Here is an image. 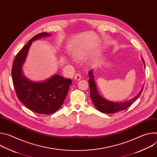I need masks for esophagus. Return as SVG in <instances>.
<instances>
[{
    "label": "esophagus",
    "mask_w": 157,
    "mask_h": 157,
    "mask_svg": "<svg viewBox=\"0 0 157 157\" xmlns=\"http://www.w3.org/2000/svg\"><path fill=\"white\" fill-rule=\"evenodd\" d=\"M74 78L76 81H79L81 79V75L79 74H76Z\"/></svg>",
    "instance_id": "1"
}]
</instances>
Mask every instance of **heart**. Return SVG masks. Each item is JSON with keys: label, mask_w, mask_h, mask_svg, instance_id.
I'll return each mask as SVG.
<instances>
[{"label": "heart", "mask_w": 157, "mask_h": 157, "mask_svg": "<svg viewBox=\"0 0 157 157\" xmlns=\"http://www.w3.org/2000/svg\"><path fill=\"white\" fill-rule=\"evenodd\" d=\"M76 56H78V54H76Z\"/></svg>", "instance_id": "obj_1"}]
</instances>
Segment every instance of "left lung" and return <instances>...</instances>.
Returning <instances> with one entry per match:
<instances>
[{"mask_svg": "<svg viewBox=\"0 0 157 157\" xmlns=\"http://www.w3.org/2000/svg\"><path fill=\"white\" fill-rule=\"evenodd\" d=\"M144 67L145 68V64L144 59L142 58ZM88 75L89 76V86L90 87V97L94 105L97 108V109L101 113L105 114H114L117 112L122 110L126 109L134 101L137 100L140 96L143 88L140 91V93L133 98L132 99L122 102H114L107 100L101 96L98 92V88L96 84L95 79L93 74V70H91L88 72Z\"/></svg>", "mask_w": 157, "mask_h": 157, "instance_id": "1", "label": "left lung"}]
</instances>
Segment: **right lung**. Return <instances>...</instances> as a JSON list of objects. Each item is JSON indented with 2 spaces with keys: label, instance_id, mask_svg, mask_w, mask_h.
<instances>
[{
  "label": "right lung",
  "instance_id": "obj_1",
  "mask_svg": "<svg viewBox=\"0 0 157 157\" xmlns=\"http://www.w3.org/2000/svg\"><path fill=\"white\" fill-rule=\"evenodd\" d=\"M49 36L50 33L44 32L30 39L17 55L12 69L13 84L18 99L34 113L46 115L55 113L61 107L71 79L54 75L43 81H33L25 76L22 68L32 42Z\"/></svg>",
  "mask_w": 157,
  "mask_h": 157
}]
</instances>
